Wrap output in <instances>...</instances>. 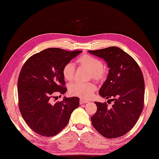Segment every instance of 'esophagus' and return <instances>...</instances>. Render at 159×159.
Listing matches in <instances>:
<instances>
[{"instance_id":"34e87169","label":"esophagus","mask_w":159,"mask_h":159,"mask_svg":"<svg viewBox=\"0 0 159 159\" xmlns=\"http://www.w3.org/2000/svg\"><path fill=\"white\" fill-rule=\"evenodd\" d=\"M89 101H86L84 99H80V104H83V103H88Z\"/></svg>"}]
</instances>
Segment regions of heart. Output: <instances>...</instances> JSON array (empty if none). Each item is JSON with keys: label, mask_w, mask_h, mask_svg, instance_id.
<instances>
[{"label": "heart", "mask_w": 159, "mask_h": 159, "mask_svg": "<svg viewBox=\"0 0 159 159\" xmlns=\"http://www.w3.org/2000/svg\"><path fill=\"white\" fill-rule=\"evenodd\" d=\"M77 62L82 66L91 71V77L97 81L105 79L107 74V68L103 66L102 60L91 55L83 54L77 59ZM75 66L71 62L65 64L62 68L64 79L67 81H72L75 78ZM96 90V86L92 83H81L75 82L69 86V92L71 95L89 99Z\"/></svg>", "instance_id": "1"}]
</instances>
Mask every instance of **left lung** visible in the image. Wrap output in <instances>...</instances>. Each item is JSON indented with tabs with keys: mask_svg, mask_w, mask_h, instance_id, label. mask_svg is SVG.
<instances>
[{
	"mask_svg": "<svg viewBox=\"0 0 159 159\" xmlns=\"http://www.w3.org/2000/svg\"><path fill=\"white\" fill-rule=\"evenodd\" d=\"M89 52L103 58L110 68L99 95L113 101L110 108L106 102H95L97 110L91 118L92 125L107 138L124 136L136 124L144 108V80L141 69L131 56L117 47Z\"/></svg>",
	"mask_w": 159,
	"mask_h": 159,
	"instance_id": "1",
	"label": "left lung"
}]
</instances>
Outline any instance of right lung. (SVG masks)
<instances>
[{"label":"right lung","instance_id":"add662e5","mask_svg":"<svg viewBox=\"0 0 159 159\" xmlns=\"http://www.w3.org/2000/svg\"><path fill=\"white\" fill-rule=\"evenodd\" d=\"M80 52L48 48L23 64L17 83L19 110L29 127L40 136L52 137L62 131L79 106L76 97H65L55 103L52 99L66 92L62 68Z\"/></svg>","mask_w":159,"mask_h":159}]
</instances>
